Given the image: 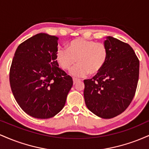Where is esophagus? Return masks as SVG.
<instances>
[{"label": "esophagus", "instance_id": "1", "mask_svg": "<svg viewBox=\"0 0 149 149\" xmlns=\"http://www.w3.org/2000/svg\"><path fill=\"white\" fill-rule=\"evenodd\" d=\"M73 84H76V82L78 81V80H80V79H78V78H73Z\"/></svg>", "mask_w": 149, "mask_h": 149}]
</instances>
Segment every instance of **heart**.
<instances>
[{"instance_id":"obj_1","label":"heart","mask_w":149,"mask_h":149,"mask_svg":"<svg viewBox=\"0 0 149 149\" xmlns=\"http://www.w3.org/2000/svg\"><path fill=\"white\" fill-rule=\"evenodd\" d=\"M109 51L103 43L94 40L78 38L69 44V47L58 49L56 59L59 66L69 71L77 63L78 64L71 71L74 76H84L88 73H98L107 62Z\"/></svg>"}]
</instances>
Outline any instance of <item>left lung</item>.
<instances>
[{"label": "left lung", "instance_id": "8db88e82", "mask_svg": "<svg viewBox=\"0 0 149 149\" xmlns=\"http://www.w3.org/2000/svg\"><path fill=\"white\" fill-rule=\"evenodd\" d=\"M109 51L102 69L84 80V98L89 110L109 119L126 110L136 92L139 60L129 44L111 36L104 42Z\"/></svg>", "mask_w": 149, "mask_h": 149}]
</instances>
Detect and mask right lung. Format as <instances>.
<instances>
[{
	"label": "right lung",
	"instance_id": "right-lung-1",
	"mask_svg": "<svg viewBox=\"0 0 149 149\" xmlns=\"http://www.w3.org/2000/svg\"><path fill=\"white\" fill-rule=\"evenodd\" d=\"M59 38L38 33L22 42L10 69V83L17 104L28 115L50 118L66 103L73 79L56 59Z\"/></svg>",
	"mask_w": 149,
	"mask_h": 149
}]
</instances>
